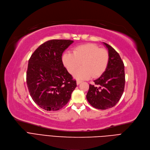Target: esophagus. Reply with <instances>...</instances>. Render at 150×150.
Masks as SVG:
<instances>
[{
	"label": "esophagus",
	"mask_w": 150,
	"mask_h": 150,
	"mask_svg": "<svg viewBox=\"0 0 150 150\" xmlns=\"http://www.w3.org/2000/svg\"><path fill=\"white\" fill-rule=\"evenodd\" d=\"M81 82H82V81H79V80H77V81H76V83H77V85H79V84H81Z\"/></svg>",
	"instance_id": "esophagus-1"
}]
</instances>
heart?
I'll return each mask as SVG.
<instances>
[{
    "label": "heart",
    "instance_id": "1",
    "mask_svg": "<svg viewBox=\"0 0 150 150\" xmlns=\"http://www.w3.org/2000/svg\"><path fill=\"white\" fill-rule=\"evenodd\" d=\"M63 63L70 74L79 68L74 74L75 78L79 79H89L92 76L97 77L106 70L109 54L105 48H100L94 43H87L77 46L73 53L66 52L62 57Z\"/></svg>",
    "mask_w": 150,
    "mask_h": 150
}]
</instances>
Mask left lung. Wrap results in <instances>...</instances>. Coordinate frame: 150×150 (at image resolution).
I'll use <instances>...</instances> for the list:
<instances>
[{"label": "left lung", "mask_w": 150, "mask_h": 150, "mask_svg": "<svg viewBox=\"0 0 150 150\" xmlns=\"http://www.w3.org/2000/svg\"><path fill=\"white\" fill-rule=\"evenodd\" d=\"M109 61L108 66L100 77L89 85L86 95L89 104L96 108L105 110L115 106L119 101L125 87L124 64L120 56L111 46L105 43Z\"/></svg>", "instance_id": "left-lung-1"}]
</instances>
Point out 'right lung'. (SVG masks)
Wrapping results in <instances>:
<instances>
[{
    "label": "right lung",
    "instance_id": "add662e5",
    "mask_svg": "<svg viewBox=\"0 0 150 150\" xmlns=\"http://www.w3.org/2000/svg\"><path fill=\"white\" fill-rule=\"evenodd\" d=\"M73 42L69 40L47 41L34 51L28 61V89L35 104L43 109H61L69 102L77 86L62 61V54Z\"/></svg>",
    "mask_w": 150,
    "mask_h": 150
}]
</instances>
